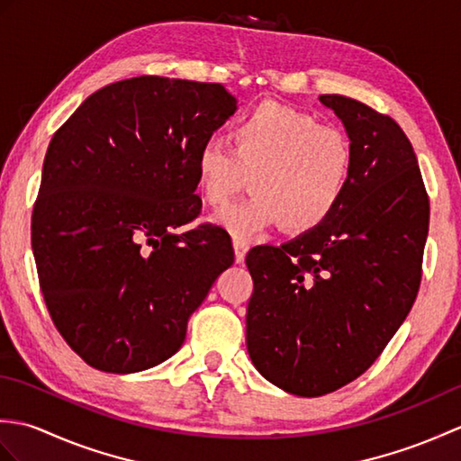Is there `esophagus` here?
<instances>
[{"label":"esophagus","mask_w":461,"mask_h":461,"mask_svg":"<svg viewBox=\"0 0 461 461\" xmlns=\"http://www.w3.org/2000/svg\"><path fill=\"white\" fill-rule=\"evenodd\" d=\"M233 249H236V261L238 263H243V259H246V253H248V249H249V246H248V241H243V240H233Z\"/></svg>","instance_id":"34e87169"}]
</instances>
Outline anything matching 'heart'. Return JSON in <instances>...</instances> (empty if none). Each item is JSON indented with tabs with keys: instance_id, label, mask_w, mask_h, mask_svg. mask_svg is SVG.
I'll return each instance as SVG.
<instances>
[{
	"instance_id": "heart-1",
	"label": "heart",
	"mask_w": 461,
	"mask_h": 461,
	"mask_svg": "<svg viewBox=\"0 0 461 461\" xmlns=\"http://www.w3.org/2000/svg\"><path fill=\"white\" fill-rule=\"evenodd\" d=\"M230 142L202 140L194 174L210 205L230 202L251 178V198L215 213L238 240L277 223L291 233L319 230L340 208L355 176V149L345 132L279 103L241 114Z\"/></svg>"
}]
</instances>
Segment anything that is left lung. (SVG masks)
<instances>
[{
    "label": "left lung",
    "mask_w": 461,
    "mask_h": 461,
    "mask_svg": "<svg viewBox=\"0 0 461 461\" xmlns=\"http://www.w3.org/2000/svg\"><path fill=\"white\" fill-rule=\"evenodd\" d=\"M319 101L342 121L355 176L335 215L281 248L248 258V352L271 384L315 398L370 368L412 309L429 200L394 119L342 95Z\"/></svg>",
    "instance_id": "left-lung-1"
}]
</instances>
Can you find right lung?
Returning a JSON list of instances; mask_svg holds the SVG:
<instances>
[{"instance_id": "obj_1", "label": "right lung", "mask_w": 461, "mask_h": 461, "mask_svg": "<svg viewBox=\"0 0 461 461\" xmlns=\"http://www.w3.org/2000/svg\"><path fill=\"white\" fill-rule=\"evenodd\" d=\"M220 83L142 75L93 93L45 154L32 246L53 325L86 365L129 375L182 347L233 263L202 212L194 156L236 113Z\"/></svg>"}]
</instances>
